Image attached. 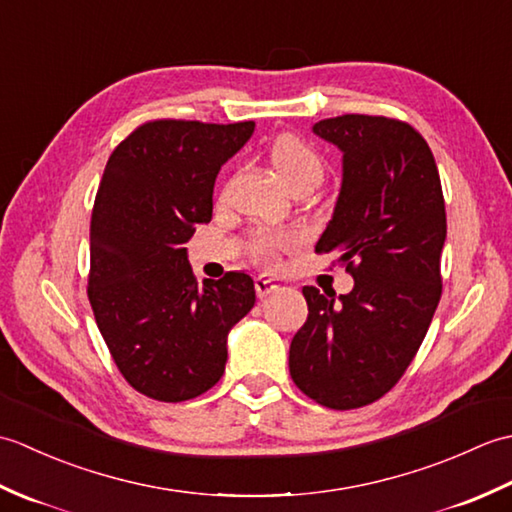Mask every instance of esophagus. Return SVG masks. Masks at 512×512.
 I'll list each match as a JSON object with an SVG mask.
<instances>
[{
	"label": "esophagus",
	"instance_id": "1",
	"mask_svg": "<svg viewBox=\"0 0 512 512\" xmlns=\"http://www.w3.org/2000/svg\"><path fill=\"white\" fill-rule=\"evenodd\" d=\"M275 290H279V284L273 277H266V275L255 277V292H257L259 299L268 297L270 292H275Z\"/></svg>",
	"mask_w": 512,
	"mask_h": 512
}]
</instances>
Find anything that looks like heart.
I'll list each match as a JSON object with an SVG mask.
<instances>
[{"label": "heart", "mask_w": 512, "mask_h": 512, "mask_svg": "<svg viewBox=\"0 0 512 512\" xmlns=\"http://www.w3.org/2000/svg\"><path fill=\"white\" fill-rule=\"evenodd\" d=\"M270 162L277 176L288 187H295L297 182L310 180L319 182L323 173L321 156L314 151L306 140L295 134H281L273 147H270ZM297 242V235L290 231H259L250 239V255L262 264H275L277 257Z\"/></svg>", "instance_id": "heart-1"}]
</instances>
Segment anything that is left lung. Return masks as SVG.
Instances as JSON below:
<instances>
[{
	"label": "left lung",
	"instance_id": "8db88e82",
	"mask_svg": "<svg viewBox=\"0 0 512 512\" xmlns=\"http://www.w3.org/2000/svg\"><path fill=\"white\" fill-rule=\"evenodd\" d=\"M312 132L343 154L332 220L314 246L339 255L354 288H303L308 319L290 343V376L330 409L385 396L416 356L442 295L447 213L431 149L411 125L345 114Z\"/></svg>",
	"mask_w": 512,
	"mask_h": 512
}]
</instances>
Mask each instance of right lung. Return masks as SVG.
<instances>
[{
	"label": "right lung",
	"instance_id": "obj_1",
	"mask_svg": "<svg viewBox=\"0 0 512 512\" xmlns=\"http://www.w3.org/2000/svg\"><path fill=\"white\" fill-rule=\"evenodd\" d=\"M255 123L151 121L107 160L90 224L88 297L116 367L140 394L182 402L224 374L226 336L255 306L246 273L198 286L187 259L211 222L222 165Z\"/></svg>",
	"mask_w": 512,
	"mask_h": 512
}]
</instances>
